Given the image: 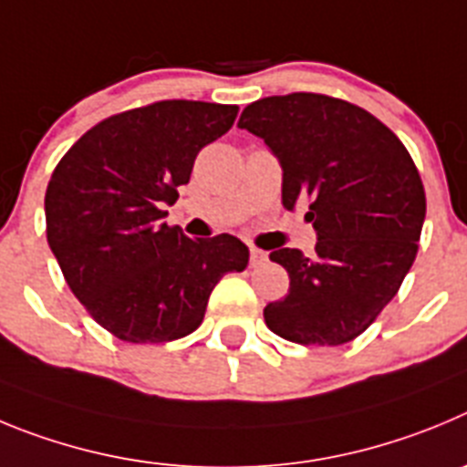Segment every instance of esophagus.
Here are the masks:
<instances>
[{
    "label": "esophagus",
    "mask_w": 467,
    "mask_h": 467,
    "mask_svg": "<svg viewBox=\"0 0 467 467\" xmlns=\"http://www.w3.org/2000/svg\"><path fill=\"white\" fill-rule=\"evenodd\" d=\"M265 260H267V254H265V251H260V249H255V246H251V265H263Z\"/></svg>",
    "instance_id": "obj_1"
}]
</instances>
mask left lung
Listing matches in <instances>:
<instances>
[{"instance_id":"left-lung-1","label":"left lung","mask_w":467,"mask_h":467,"mask_svg":"<svg viewBox=\"0 0 467 467\" xmlns=\"http://www.w3.org/2000/svg\"><path fill=\"white\" fill-rule=\"evenodd\" d=\"M239 128L276 155L285 209L306 204L312 255L276 249L291 285L265 306V323L288 342L337 347L358 337L393 300L417 258L426 192L396 134L344 99L291 92L249 104Z\"/></svg>"}]
</instances>
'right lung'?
Here are the masks:
<instances>
[{
	"mask_svg": "<svg viewBox=\"0 0 467 467\" xmlns=\"http://www.w3.org/2000/svg\"><path fill=\"white\" fill-rule=\"evenodd\" d=\"M233 104L165 99L116 113L71 146L46 188V234L71 293L123 342L200 327L213 285L249 265L233 234L188 239L165 204L197 153L233 128Z\"/></svg>",
	"mask_w": 467,
	"mask_h": 467,
	"instance_id": "add662e5",
	"label": "right lung"
}]
</instances>
